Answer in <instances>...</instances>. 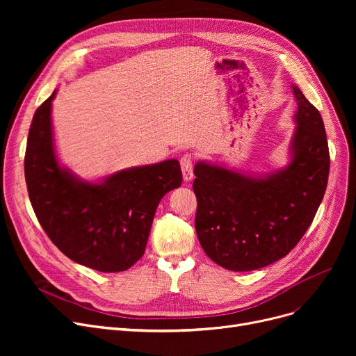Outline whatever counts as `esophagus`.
<instances>
[{
  "mask_svg": "<svg viewBox=\"0 0 356 356\" xmlns=\"http://www.w3.org/2000/svg\"><path fill=\"white\" fill-rule=\"evenodd\" d=\"M180 167L184 181H191L193 179V157L191 154H184L180 159Z\"/></svg>",
  "mask_w": 356,
  "mask_h": 356,
  "instance_id": "1",
  "label": "esophagus"
}]
</instances>
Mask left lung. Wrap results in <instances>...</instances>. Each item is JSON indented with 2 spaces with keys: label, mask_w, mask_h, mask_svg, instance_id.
Returning <instances> with one entry per match:
<instances>
[{
  "label": "left lung",
  "mask_w": 356,
  "mask_h": 356,
  "mask_svg": "<svg viewBox=\"0 0 356 356\" xmlns=\"http://www.w3.org/2000/svg\"><path fill=\"white\" fill-rule=\"evenodd\" d=\"M296 128L286 167L245 175L208 161L195 165L196 234L207 255L231 271H252L286 257L321 207L329 177L323 120L296 85Z\"/></svg>",
  "instance_id": "left-lung-1"
}]
</instances>
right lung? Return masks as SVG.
<instances>
[{"label": "right lung", "instance_id": "1", "mask_svg": "<svg viewBox=\"0 0 356 356\" xmlns=\"http://www.w3.org/2000/svg\"><path fill=\"white\" fill-rule=\"evenodd\" d=\"M33 117L24 175L29 197L42 228L66 257L102 273L125 271L144 255L161 197L181 184L176 159L125 168L88 181L58 160L51 102Z\"/></svg>", "mask_w": 356, "mask_h": 356}]
</instances>
